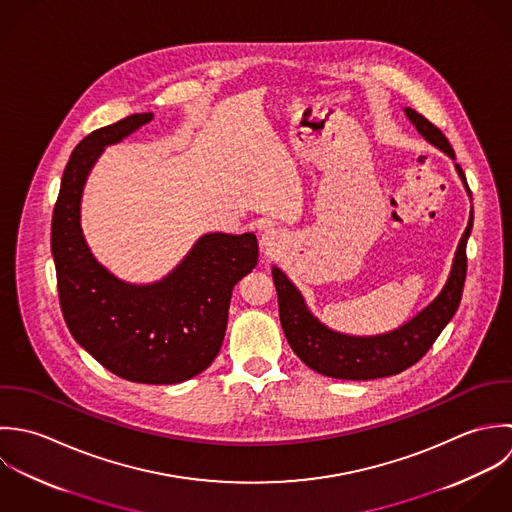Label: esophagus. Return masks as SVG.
Here are the masks:
<instances>
[{
    "instance_id": "esophagus-1",
    "label": "esophagus",
    "mask_w": 512,
    "mask_h": 512,
    "mask_svg": "<svg viewBox=\"0 0 512 512\" xmlns=\"http://www.w3.org/2000/svg\"><path fill=\"white\" fill-rule=\"evenodd\" d=\"M261 243L265 245V249H267V251H279V249H281L283 239H281V233H279V231H275V229H267V231L261 235Z\"/></svg>"
}]
</instances>
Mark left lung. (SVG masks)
<instances>
[{"label":"left lung","mask_w":512,"mask_h":512,"mask_svg":"<svg viewBox=\"0 0 512 512\" xmlns=\"http://www.w3.org/2000/svg\"><path fill=\"white\" fill-rule=\"evenodd\" d=\"M404 112L429 144L439 148L455 162V152L437 126H433L413 108H404ZM455 170L471 198V190L461 166L455 164ZM471 229L473 209L469 213V223L459 239L453 265L441 293L400 328L376 336L342 334L322 324L308 310L301 291L293 285V281L279 267H273L281 326L295 354L314 372L338 380L386 378L413 366L431 348V344L437 340L441 330L459 308L467 275V239Z\"/></svg>","instance_id":"1"}]
</instances>
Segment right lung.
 <instances>
[{
    "label": "right lung",
    "mask_w": 512,
    "mask_h": 512,
    "mask_svg": "<svg viewBox=\"0 0 512 512\" xmlns=\"http://www.w3.org/2000/svg\"><path fill=\"white\" fill-rule=\"evenodd\" d=\"M154 118L130 114L91 132L63 172L51 223L61 310L73 338L112 374L138 384H180L215 360L233 287L255 269V233H205L164 279L132 285L91 253L81 229L87 178L103 154Z\"/></svg>",
    "instance_id": "1"
}]
</instances>
